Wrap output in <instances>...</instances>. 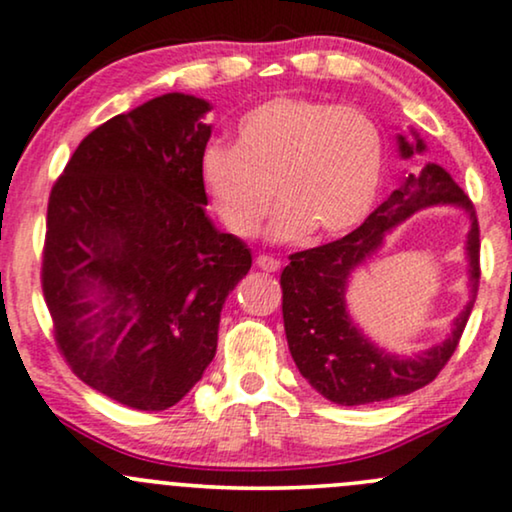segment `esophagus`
Listing matches in <instances>:
<instances>
[{
	"instance_id": "1",
	"label": "esophagus",
	"mask_w": 512,
	"mask_h": 512,
	"mask_svg": "<svg viewBox=\"0 0 512 512\" xmlns=\"http://www.w3.org/2000/svg\"><path fill=\"white\" fill-rule=\"evenodd\" d=\"M255 262L262 271H278V269H281V262L274 260V257H269V255H257Z\"/></svg>"
}]
</instances>
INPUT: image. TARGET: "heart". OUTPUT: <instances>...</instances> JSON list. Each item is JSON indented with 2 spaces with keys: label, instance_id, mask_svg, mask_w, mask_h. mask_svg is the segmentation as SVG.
<instances>
[{
  "label": "heart",
  "instance_id": "heart-1",
  "mask_svg": "<svg viewBox=\"0 0 512 512\" xmlns=\"http://www.w3.org/2000/svg\"><path fill=\"white\" fill-rule=\"evenodd\" d=\"M234 139V148H203L200 181L238 238L260 234L274 196V241L342 236L371 215L383 189V132L359 108L274 96L236 122Z\"/></svg>",
  "mask_w": 512,
  "mask_h": 512
}]
</instances>
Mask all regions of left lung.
<instances>
[{
  "label": "left lung",
  "mask_w": 512,
  "mask_h": 512,
  "mask_svg": "<svg viewBox=\"0 0 512 512\" xmlns=\"http://www.w3.org/2000/svg\"><path fill=\"white\" fill-rule=\"evenodd\" d=\"M411 137L399 134L401 158L425 153V141L411 129ZM432 204H456L469 212L471 231L466 242L471 269V300L455 320L452 333L439 346L404 358L373 346L346 312L344 293L348 276L363 266L382 247L392 228ZM480 286V224L475 208L451 174L428 163L418 174H409L375 208L359 229L290 255L281 274L283 326L295 366L316 392L333 404L359 406L411 394L437 378L451 354L456 352L465 323Z\"/></svg>",
  "instance_id": "1"
}]
</instances>
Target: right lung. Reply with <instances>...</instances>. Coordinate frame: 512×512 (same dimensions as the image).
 Here are the masks:
<instances>
[{
	"mask_svg": "<svg viewBox=\"0 0 512 512\" xmlns=\"http://www.w3.org/2000/svg\"><path fill=\"white\" fill-rule=\"evenodd\" d=\"M210 103L163 94L82 139L47 208L42 290L82 383L137 411L184 399L215 359L250 248L205 215Z\"/></svg>",
	"mask_w": 512,
	"mask_h": 512,
	"instance_id": "add662e5",
	"label": "right lung"
}]
</instances>
